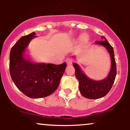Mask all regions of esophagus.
Instances as JSON below:
<instances>
[{
  "label": "esophagus",
  "mask_w": 130,
  "mask_h": 130,
  "mask_svg": "<svg viewBox=\"0 0 130 130\" xmlns=\"http://www.w3.org/2000/svg\"><path fill=\"white\" fill-rule=\"evenodd\" d=\"M66 63L68 65H71L73 63V59L71 58H67L66 59Z\"/></svg>",
  "instance_id": "obj_1"
}]
</instances>
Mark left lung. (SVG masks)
Here are the masks:
<instances>
[{
	"instance_id": "left-lung-1",
	"label": "left lung",
	"mask_w": 130,
	"mask_h": 130,
	"mask_svg": "<svg viewBox=\"0 0 130 130\" xmlns=\"http://www.w3.org/2000/svg\"><path fill=\"white\" fill-rule=\"evenodd\" d=\"M101 38L103 40L96 41L95 43L106 47L109 53L111 60V70L106 78L101 80L91 79L83 73L77 63L73 64L75 68V76L79 83V88L80 93L83 96L89 99H98L106 95L112 87L117 74V67L113 47L105 37L103 36Z\"/></svg>"
}]
</instances>
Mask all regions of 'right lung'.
Here are the masks:
<instances>
[{
	"mask_svg": "<svg viewBox=\"0 0 130 130\" xmlns=\"http://www.w3.org/2000/svg\"><path fill=\"white\" fill-rule=\"evenodd\" d=\"M35 33L22 37L10 51V73L19 90L32 98L46 97L57 89L67 67L33 62L25 56V51Z\"/></svg>",
	"mask_w": 130,
	"mask_h": 130,
	"instance_id": "add662e5",
	"label": "right lung"
}]
</instances>
